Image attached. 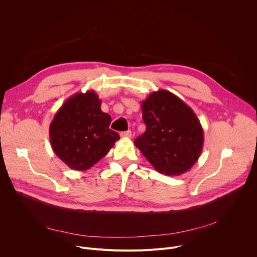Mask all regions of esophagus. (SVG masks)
<instances>
[{
  "label": "esophagus",
  "instance_id": "obj_1",
  "mask_svg": "<svg viewBox=\"0 0 257 257\" xmlns=\"http://www.w3.org/2000/svg\"><path fill=\"white\" fill-rule=\"evenodd\" d=\"M122 137H127V138H130L131 136H132V134H131V131L130 130H128V131H124V132H121V134H120Z\"/></svg>",
  "mask_w": 257,
  "mask_h": 257
}]
</instances>
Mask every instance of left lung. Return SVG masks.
<instances>
[{"label":"left lung","instance_id":"1","mask_svg":"<svg viewBox=\"0 0 257 257\" xmlns=\"http://www.w3.org/2000/svg\"><path fill=\"white\" fill-rule=\"evenodd\" d=\"M145 132L134 144L153 167L179 176L197 162L203 148V129L193 112L168 90H158L141 102Z\"/></svg>","mask_w":257,"mask_h":257}]
</instances>
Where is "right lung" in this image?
I'll return each mask as SVG.
<instances>
[{
    "label": "right lung",
    "mask_w": 257,
    "mask_h": 257,
    "mask_svg": "<svg viewBox=\"0 0 257 257\" xmlns=\"http://www.w3.org/2000/svg\"><path fill=\"white\" fill-rule=\"evenodd\" d=\"M93 90L69 97L50 125V141L57 157L70 169L86 171L100 161L120 139L109 129L111 116L100 109Z\"/></svg>",
    "instance_id": "obj_1"
}]
</instances>
